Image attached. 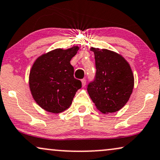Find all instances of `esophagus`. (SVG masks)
I'll list each match as a JSON object with an SVG mask.
<instances>
[{
    "instance_id": "obj_1",
    "label": "esophagus",
    "mask_w": 160,
    "mask_h": 160,
    "mask_svg": "<svg viewBox=\"0 0 160 160\" xmlns=\"http://www.w3.org/2000/svg\"><path fill=\"white\" fill-rule=\"evenodd\" d=\"M81 82H82V87H84V86H85L86 84V79H82Z\"/></svg>"
}]
</instances>
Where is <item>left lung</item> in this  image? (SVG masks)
<instances>
[{
    "label": "left lung",
    "instance_id": "8db88e82",
    "mask_svg": "<svg viewBox=\"0 0 160 160\" xmlns=\"http://www.w3.org/2000/svg\"><path fill=\"white\" fill-rule=\"evenodd\" d=\"M95 59L96 74L87 91L92 101L103 113L115 112L126 104L134 86L129 63L122 55L107 49L91 48Z\"/></svg>",
    "mask_w": 160,
    "mask_h": 160
}]
</instances>
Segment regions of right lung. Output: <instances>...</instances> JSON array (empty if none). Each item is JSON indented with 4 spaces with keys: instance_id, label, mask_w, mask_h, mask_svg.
I'll return each instance as SVG.
<instances>
[{
    "instance_id": "1",
    "label": "right lung",
    "mask_w": 160,
    "mask_h": 160,
    "mask_svg": "<svg viewBox=\"0 0 160 160\" xmlns=\"http://www.w3.org/2000/svg\"><path fill=\"white\" fill-rule=\"evenodd\" d=\"M79 47L57 48L38 57L30 72L29 85L32 98L40 107L59 113L72 104L77 91L82 86L74 78V67L70 61Z\"/></svg>"
}]
</instances>
